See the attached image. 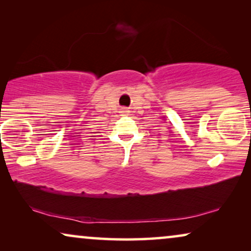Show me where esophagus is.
Returning a JSON list of instances; mask_svg holds the SVG:
<instances>
[{"instance_id": "obj_1", "label": "esophagus", "mask_w": 251, "mask_h": 251, "mask_svg": "<svg viewBox=\"0 0 251 251\" xmlns=\"http://www.w3.org/2000/svg\"><path fill=\"white\" fill-rule=\"evenodd\" d=\"M123 112H128V111H126V108H123Z\"/></svg>"}]
</instances>
